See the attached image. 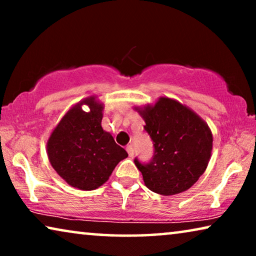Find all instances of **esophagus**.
<instances>
[{"instance_id": "obj_1", "label": "esophagus", "mask_w": 256, "mask_h": 256, "mask_svg": "<svg viewBox=\"0 0 256 256\" xmlns=\"http://www.w3.org/2000/svg\"><path fill=\"white\" fill-rule=\"evenodd\" d=\"M126 150H127L129 157L134 156V149H132V144H128L127 146H126Z\"/></svg>"}]
</instances>
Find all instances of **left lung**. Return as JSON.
Segmentation results:
<instances>
[{"mask_svg":"<svg viewBox=\"0 0 256 256\" xmlns=\"http://www.w3.org/2000/svg\"><path fill=\"white\" fill-rule=\"evenodd\" d=\"M134 108L155 146L150 163L135 160L146 186L162 196L188 190L211 158L213 136L208 124L191 108L168 96Z\"/></svg>","mask_w":256,"mask_h":256,"instance_id":"8db88e82","label":"left lung"}]
</instances>
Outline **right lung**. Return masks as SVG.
<instances>
[{
    "mask_svg": "<svg viewBox=\"0 0 256 256\" xmlns=\"http://www.w3.org/2000/svg\"><path fill=\"white\" fill-rule=\"evenodd\" d=\"M84 104L89 107L85 112ZM104 104L96 96H87L70 108L46 142L51 166L72 188L96 190L110 180L114 168L128 156L104 130Z\"/></svg>",
    "mask_w": 256,
    "mask_h": 256,
    "instance_id": "add662e5",
    "label": "right lung"
}]
</instances>
